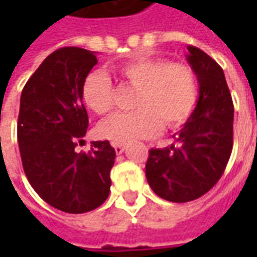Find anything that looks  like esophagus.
I'll return each instance as SVG.
<instances>
[{
	"mask_svg": "<svg viewBox=\"0 0 257 257\" xmlns=\"http://www.w3.org/2000/svg\"><path fill=\"white\" fill-rule=\"evenodd\" d=\"M114 146V150H115V153H117L118 156H121L123 151H125V146L123 145H112Z\"/></svg>",
	"mask_w": 257,
	"mask_h": 257,
	"instance_id": "1",
	"label": "esophagus"
}]
</instances>
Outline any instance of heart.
Wrapping results in <instances>:
<instances>
[{
  "label": "heart",
  "mask_w": 257,
  "mask_h": 257,
  "mask_svg": "<svg viewBox=\"0 0 257 257\" xmlns=\"http://www.w3.org/2000/svg\"><path fill=\"white\" fill-rule=\"evenodd\" d=\"M129 85L139 89L135 112H118L99 126L101 138L115 145L154 138L162 121L169 128L183 125L198 100V82L194 70L184 63H171L162 58H136L118 68ZM82 99L99 115L111 111L114 86L106 73L95 70L82 84Z\"/></svg>",
  "instance_id": "heart-1"
}]
</instances>
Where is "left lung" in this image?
I'll return each instance as SVG.
<instances>
[{
	"label": "left lung",
	"instance_id": "1",
	"mask_svg": "<svg viewBox=\"0 0 257 257\" xmlns=\"http://www.w3.org/2000/svg\"><path fill=\"white\" fill-rule=\"evenodd\" d=\"M199 96L191 117L173 135L176 145L151 149L146 178L153 191L171 202H189L221 178L232 150L234 106L219 64L199 48L187 47Z\"/></svg>",
	"mask_w": 257,
	"mask_h": 257
}]
</instances>
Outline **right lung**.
<instances>
[{"mask_svg": "<svg viewBox=\"0 0 257 257\" xmlns=\"http://www.w3.org/2000/svg\"><path fill=\"white\" fill-rule=\"evenodd\" d=\"M96 53L77 47L51 53L20 96L18 142L31 187L45 202L67 213L100 206L110 194L115 150L108 140L77 153L89 125L82 84L97 64Z\"/></svg>", "mask_w": 257, "mask_h": 257, "instance_id": "add662e5", "label": "right lung"}]
</instances>
